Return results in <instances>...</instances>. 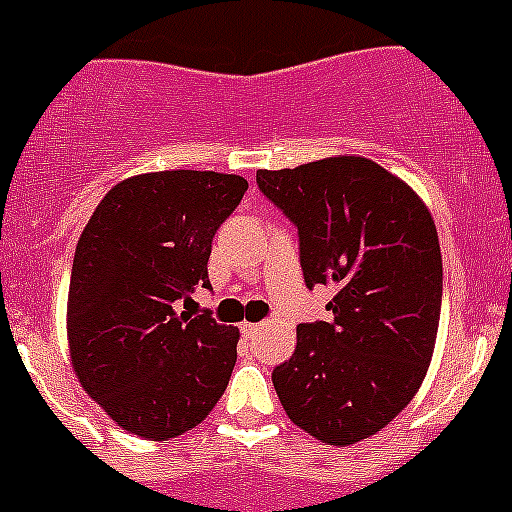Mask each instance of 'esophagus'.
Returning <instances> with one entry per match:
<instances>
[{"label": "esophagus", "instance_id": "obj_1", "mask_svg": "<svg viewBox=\"0 0 512 512\" xmlns=\"http://www.w3.org/2000/svg\"><path fill=\"white\" fill-rule=\"evenodd\" d=\"M257 330H260V325H257V322H242V325H240V332L245 337H252Z\"/></svg>", "mask_w": 512, "mask_h": 512}]
</instances>
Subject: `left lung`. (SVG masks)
<instances>
[{
    "mask_svg": "<svg viewBox=\"0 0 512 512\" xmlns=\"http://www.w3.org/2000/svg\"><path fill=\"white\" fill-rule=\"evenodd\" d=\"M260 190L295 222L305 285H332L330 322L297 327L275 367L287 418L327 445L382 430L420 390L443 302L438 230L418 192L367 157L260 170Z\"/></svg>",
    "mask_w": 512,
    "mask_h": 512,
    "instance_id": "8db88e82",
    "label": "left lung"
}]
</instances>
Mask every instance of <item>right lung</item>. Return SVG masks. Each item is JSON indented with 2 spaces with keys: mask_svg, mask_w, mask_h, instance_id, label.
<instances>
[{
  "mask_svg": "<svg viewBox=\"0 0 512 512\" xmlns=\"http://www.w3.org/2000/svg\"><path fill=\"white\" fill-rule=\"evenodd\" d=\"M240 175L165 170L117 182L77 242L67 297L72 367L127 433L170 440L200 425L230 382L237 327L177 312L210 290L212 237L240 205Z\"/></svg>",
  "mask_w": 512,
  "mask_h": 512,
  "instance_id": "1",
  "label": "right lung"
}]
</instances>
